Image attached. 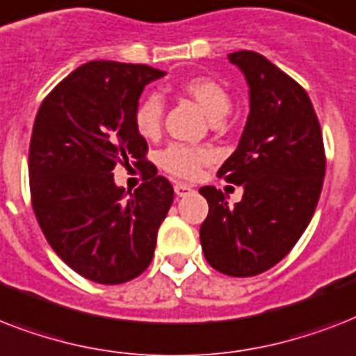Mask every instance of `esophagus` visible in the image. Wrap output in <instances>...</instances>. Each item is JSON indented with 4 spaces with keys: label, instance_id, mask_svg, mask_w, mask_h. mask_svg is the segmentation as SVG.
<instances>
[{
    "label": "esophagus",
    "instance_id": "1",
    "mask_svg": "<svg viewBox=\"0 0 356 356\" xmlns=\"http://www.w3.org/2000/svg\"><path fill=\"white\" fill-rule=\"evenodd\" d=\"M173 190H175V194L179 195V197H184V195L192 194L194 190H192V186L186 183H175V186H173Z\"/></svg>",
    "mask_w": 356,
    "mask_h": 356
}]
</instances>
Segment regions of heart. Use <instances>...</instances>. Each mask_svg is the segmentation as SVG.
<instances>
[{"instance_id":"b5f03b06","label":"heart","mask_w":356,"mask_h":356,"mask_svg":"<svg viewBox=\"0 0 356 356\" xmlns=\"http://www.w3.org/2000/svg\"><path fill=\"white\" fill-rule=\"evenodd\" d=\"M181 92L184 96L192 97L200 105L211 120L218 122L231 111V96L227 88L220 81L197 75L181 83ZM164 99L159 94H147L140 99L134 108V127L140 136L144 138H155L159 136L164 120ZM211 161V151L205 147L188 144H170L166 149L161 151L159 162L161 166L172 175L177 177L192 179L197 175L200 168Z\"/></svg>"}]
</instances>
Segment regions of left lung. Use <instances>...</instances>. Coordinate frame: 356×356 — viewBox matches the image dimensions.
Masks as SVG:
<instances>
[{"label": "left lung", "instance_id": "1", "mask_svg": "<svg viewBox=\"0 0 356 356\" xmlns=\"http://www.w3.org/2000/svg\"><path fill=\"white\" fill-rule=\"evenodd\" d=\"M229 60L248 79L251 111L240 144L218 177L243 186V195L229 207L222 190L200 188L209 201L200 238L214 270L253 277L281 262L314 216L325 149L303 86L260 53L234 51Z\"/></svg>", "mask_w": 356, "mask_h": 356}]
</instances>
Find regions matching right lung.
Segmentation results:
<instances>
[{"label": "right lung", "instance_id": "obj_1", "mask_svg": "<svg viewBox=\"0 0 356 356\" xmlns=\"http://www.w3.org/2000/svg\"><path fill=\"white\" fill-rule=\"evenodd\" d=\"M162 75L145 64L86 63L47 94L33 125L29 188L38 225L72 270L99 284L144 273L173 203L172 183L145 159L147 142L133 120L144 86ZM131 160L148 173L133 195L112 175Z\"/></svg>", "mask_w": 356, "mask_h": 356}]
</instances>
